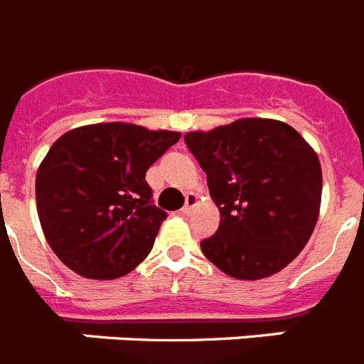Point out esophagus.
<instances>
[{
	"label": "esophagus",
	"instance_id": "1",
	"mask_svg": "<svg viewBox=\"0 0 364 364\" xmlns=\"http://www.w3.org/2000/svg\"><path fill=\"white\" fill-rule=\"evenodd\" d=\"M198 204V197L195 193H188L186 195V204H184V208H182V213H184V215H189V213L193 212V208L197 206Z\"/></svg>",
	"mask_w": 364,
	"mask_h": 364
}]
</instances>
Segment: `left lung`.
Returning <instances> with one entry per match:
<instances>
[{
	"instance_id": "8db88e82",
	"label": "left lung",
	"mask_w": 364,
	"mask_h": 364,
	"mask_svg": "<svg viewBox=\"0 0 364 364\" xmlns=\"http://www.w3.org/2000/svg\"><path fill=\"white\" fill-rule=\"evenodd\" d=\"M186 145L206 171L220 213L204 256L237 279L272 276L302 252L315 230L322 197L321 161L284 121L243 117Z\"/></svg>"
}]
</instances>
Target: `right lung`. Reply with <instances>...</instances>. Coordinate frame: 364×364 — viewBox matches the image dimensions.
<instances>
[{
	"label": "right lung",
	"mask_w": 364,
	"mask_h": 364,
	"mask_svg": "<svg viewBox=\"0 0 364 364\" xmlns=\"http://www.w3.org/2000/svg\"><path fill=\"white\" fill-rule=\"evenodd\" d=\"M180 139L132 123L73 129L36 171V210L58 259L77 274L114 279L151 252L167 213L152 204L145 173Z\"/></svg>",
	"instance_id": "obj_1"
}]
</instances>
